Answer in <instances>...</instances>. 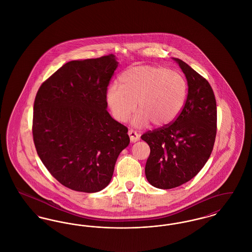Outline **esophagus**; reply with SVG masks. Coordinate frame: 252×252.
<instances>
[{"mask_svg": "<svg viewBox=\"0 0 252 252\" xmlns=\"http://www.w3.org/2000/svg\"><path fill=\"white\" fill-rule=\"evenodd\" d=\"M128 134H129L130 140H131V142H132V143H134V142L139 140V134L137 132H134L133 130H129Z\"/></svg>", "mask_w": 252, "mask_h": 252, "instance_id": "1", "label": "esophagus"}]
</instances>
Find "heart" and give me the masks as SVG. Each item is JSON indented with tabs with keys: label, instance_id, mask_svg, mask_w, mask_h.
I'll use <instances>...</instances> for the list:
<instances>
[{
	"label": "heart",
	"instance_id": "obj_1",
	"mask_svg": "<svg viewBox=\"0 0 252 252\" xmlns=\"http://www.w3.org/2000/svg\"><path fill=\"white\" fill-rule=\"evenodd\" d=\"M187 82L178 72L162 67H132L120 77V85L111 84L105 99L113 117L120 122L132 119L135 127H146L150 122L161 127L177 118L187 97Z\"/></svg>",
	"mask_w": 252,
	"mask_h": 252
}]
</instances>
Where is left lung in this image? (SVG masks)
I'll list each match as a JSON object with an SVG mask.
<instances>
[{
    "mask_svg": "<svg viewBox=\"0 0 252 252\" xmlns=\"http://www.w3.org/2000/svg\"><path fill=\"white\" fill-rule=\"evenodd\" d=\"M172 60L188 82L185 105L172 124L141 135L151 149L146 178L163 189L193 178L210 158L216 136V100L210 83L183 61Z\"/></svg>",
    "mask_w": 252,
    "mask_h": 252,
    "instance_id": "obj_1",
    "label": "left lung"
}]
</instances>
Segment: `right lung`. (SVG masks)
I'll return each instance as SVG.
<instances>
[{"mask_svg":"<svg viewBox=\"0 0 252 252\" xmlns=\"http://www.w3.org/2000/svg\"><path fill=\"white\" fill-rule=\"evenodd\" d=\"M115 55L72 61L45 80L34 102L33 139L41 162L67 188L87 193L109 185L128 129L107 112Z\"/></svg>","mask_w":252,"mask_h":252,"instance_id":"add662e5","label":"right lung"}]
</instances>
